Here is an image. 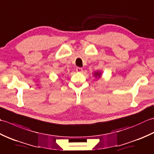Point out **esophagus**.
<instances>
[{"label":"esophagus","instance_id":"1","mask_svg":"<svg viewBox=\"0 0 154 154\" xmlns=\"http://www.w3.org/2000/svg\"><path fill=\"white\" fill-rule=\"evenodd\" d=\"M76 71L78 72V73H81L83 71V69L81 67H77L76 68Z\"/></svg>","mask_w":154,"mask_h":154}]
</instances>
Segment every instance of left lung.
<instances>
[{"mask_svg": "<svg viewBox=\"0 0 154 154\" xmlns=\"http://www.w3.org/2000/svg\"><path fill=\"white\" fill-rule=\"evenodd\" d=\"M94 75H95L96 77H100V75H101V73H100V72H95V73H94Z\"/></svg>", "mask_w": 154, "mask_h": 154, "instance_id": "obj_1", "label": "left lung"}]
</instances>
